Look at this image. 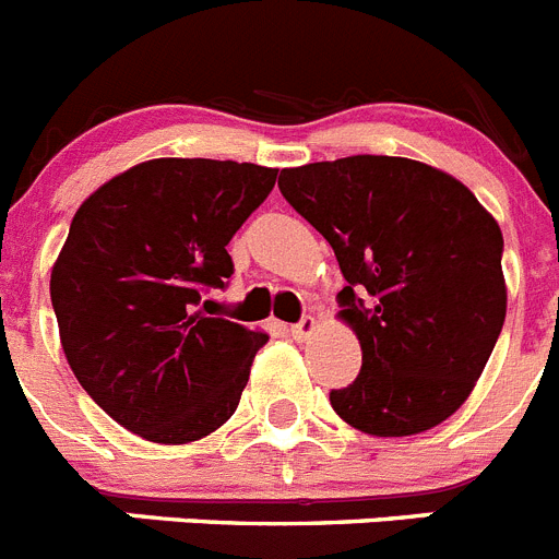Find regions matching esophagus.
<instances>
[{
  "label": "esophagus",
  "instance_id": "34e87169",
  "mask_svg": "<svg viewBox=\"0 0 559 559\" xmlns=\"http://www.w3.org/2000/svg\"><path fill=\"white\" fill-rule=\"evenodd\" d=\"M314 329H317V320L314 317H304V320H300V323H295L292 325V336H295V340L298 342H304V340H309L311 334H314Z\"/></svg>",
  "mask_w": 559,
  "mask_h": 559
}]
</instances>
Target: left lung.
Segmentation results:
<instances>
[{"mask_svg":"<svg viewBox=\"0 0 559 559\" xmlns=\"http://www.w3.org/2000/svg\"><path fill=\"white\" fill-rule=\"evenodd\" d=\"M278 186L348 281L336 317L359 340L361 370L331 390L336 415L373 437L449 420L504 325L499 223L462 180L412 158L317 160L281 169Z\"/></svg>","mask_w":559,"mask_h":559,"instance_id":"1","label":"left lung"}]
</instances>
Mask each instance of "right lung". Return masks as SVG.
I'll list each match as a JSON object with an SVG mask.
<instances>
[{"mask_svg": "<svg viewBox=\"0 0 559 559\" xmlns=\"http://www.w3.org/2000/svg\"><path fill=\"white\" fill-rule=\"evenodd\" d=\"M278 169L153 158L83 200L52 264L60 345L83 390L142 440L209 437L239 406L264 331L211 317L228 242Z\"/></svg>", "mask_w": 559, "mask_h": 559, "instance_id": "1", "label": "right lung"}]
</instances>
